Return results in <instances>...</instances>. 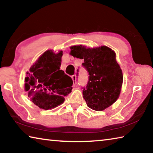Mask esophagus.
<instances>
[{"label": "esophagus", "instance_id": "1", "mask_svg": "<svg viewBox=\"0 0 153 153\" xmlns=\"http://www.w3.org/2000/svg\"><path fill=\"white\" fill-rule=\"evenodd\" d=\"M71 78L73 79L74 81V85H76V75H74V76H71Z\"/></svg>", "mask_w": 153, "mask_h": 153}]
</instances>
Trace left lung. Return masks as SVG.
<instances>
[{
	"label": "left lung",
	"instance_id": "obj_1",
	"mask_svg": "<svg viewBox=\"0 0 153 153\" xmlns=\"http://www.w3.org/2000/svg\"><path fill=\"white\" fill-rule=\"evenodd\" d=\"M70 55L84 60L82 65L89 74L83 96L87 106L101 111L112 105L120 97L123 74L116 61L115 53L106 46L86 48L77 45L70 47Z\"/></svg>",
	"mask_w": 153,
	"mask_h": 153
}]
</instances>
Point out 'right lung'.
<instances>
[{"mask_svg": "<svg viewBox=\"0 0 153 153\" xmlns=\"http://www.w3.org/2000/svg\"><path fill=\"white\" fill-rule=\"evenodd\" d=\"M63 51L48 50L30 68L25 77V90L32 101L42 109L54 108L71 92L73 80L61 70Z\"/></svg>", "mask_w": 153, "mask_h": 153, "instance_id": "add662e5", "label": "right lung"}]
</instances>
